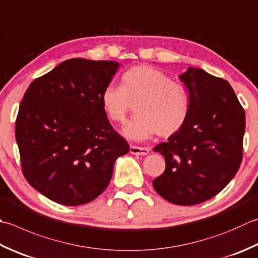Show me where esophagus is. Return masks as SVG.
Masks as SVG:
<instances>
[{
  "label": "esophagus",
  "mask_w": 258,
  "mask_h": 258,
  "mask_svg": "<svg viewBox=\"0 0 258 258\" xmlns=\"http://www.w3.org/2000/svg\"><path fill=\"white\" fill-rule=\"evenodd\" d=\"M130 152L132 154H136V155H146V154H149L150 149L149 148H141V146L131 145L130 146Z\"/></svg>",
  "instance_id": "obj_1"
}]
</instances>
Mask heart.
<instances>
[{
  "label": "heart",
  "mask_w": 258,
  "mask_h": 258,
  "mask_svg": "<svg viewBox=\"0 0 258 258\" xmlns=\"http://www.w3.org/2000/svg\"><path fill=\"white\" fill-rule=\"evenodd\" d=\"M107 117L122 123L135 106V117L124 126L131 140H145L153 134L169 138L182 128L189 113L185 86L151 66H136L122 76V86L108 85L102 93Z\"/></svg>",
  "instance_id": "b5f03b06"
}]
</instances>
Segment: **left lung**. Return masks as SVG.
Returning <instances> with one entry per match:
<instances>
[{"label":"left lung","instance_id":"8db88e82","mask_svg":"<svg viewBox=\"0 0 258 258\" xmlns=\"http://www.w3.org/2000/svg\"><path fill=\"white\" fill-rule=\"evenodd\" d=\"M180 80L189 92L188 117L178 133L153 149L165 159L153 186L169 203L194 206L219 194L238 171L245 112L223 78L189 67Z\"/></svg>","mask_w":258,"mask_h":258}]
</instances>
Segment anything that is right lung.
Segmentation results:
<instances>
[{
  "instance_id": "add662e5",
  "label": "right lung",
  "mask_w": 258,
  "mask_h": 258,
  "mask_svg": "<svg viewBox=\"0 0 258 258\" xmlns=\"http://www.w3.org/2000/svg\"><path fill=\"white\" fill-rule=\"evenodd\" d=\"M118 67L104 60H66L34 79L23 96L15 120L22 172L54 203L79 206L97 198L116 159L130 151L102 104Z\"/></svg>"
}]
</instances>
